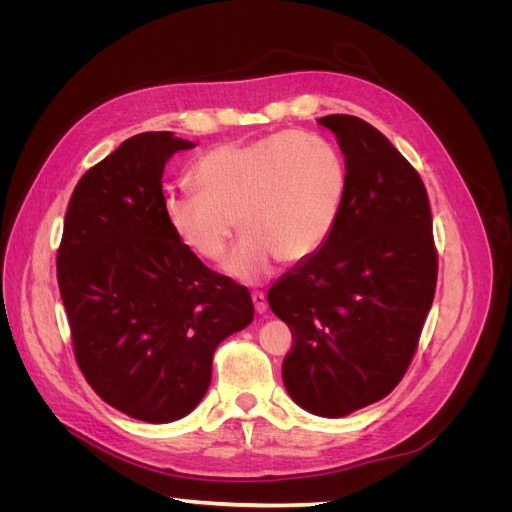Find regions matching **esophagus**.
<instances>
[{
	"mask_svg": "<svg viewBox=\"0 0 512 512\" xmlns=\"http://www.w3.org/2000/svg\"><path fill=\"white\" fill-rule=\"evenodd\" d=\"M252 301H254V307H256V312L258 314H265L267 312V297L262 292H252Z\"/></svg>",
	"mask_w": 512,
	"mask_h": 512,
	"instance_id": "esophagus-1",
	"label": "esophagus"
}]
</instances>
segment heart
Masks as SVG:
<instances>
[{
	"instance_id": "obj_1",
	"label": "heart",
	"mask_w": 512,
	"mask_h": 512,
	"mask_svg": "<svg viewBox=\"0 0 512 512\" xmlns=\"http://www.w3.org/2000/svg\"><path fill=\"white\" fill-rule=\"evenodd\" d=\"M198 192L173 190L164 215L177 239L203 260L222 258L239 282H260L277 260L299 262L327 243L348 190L346 162L329 141L277 132L209 149L192 168Z\"/></svg>"
}]
</instances>
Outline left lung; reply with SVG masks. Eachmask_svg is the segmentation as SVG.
Instances as JSON below:
<instances>
[{
	"label": "left lung",
	"instance_id": "left-lung-1",
	"mask_svg": "<svg viewBox=\"0 0 512 512\" xmlns=\"http://www.w3.org/2000/svg\"><path fill=\"white\" fill-rule=\"evenodd\" d=\"M318 123L344 153V207L327 243L267 297L292 333L282 365L288 395L339 418L404 378L436 294L438 252L425 185L389 138L352 115Z\"/></svg>",
	"mask_w": 512,
	"mask_h": 512
}]
</instances>
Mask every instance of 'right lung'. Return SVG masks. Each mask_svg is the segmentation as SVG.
I'll list each match as a JSON object with an SVG mask.
<instances>
[{
    "label": "right lung",
    "mask_w": 512,
    "mask_h": 512,
    "mask_svg": "<svg viewBox=\"0 0 512 512\" xmlns=\"http://www.w3.org/2000/svg\"><path fill=\"white\" fill-rule=\"evenodd\" d=\"M192 147L173 132L123 141L76 183L57 250L76 363L108 406L145 423L190 414L215 348L254 318L250 290L166 222L164 164Z\"/></svg>",
    "instance_id": "right-lung-1"
}]
</instances>
